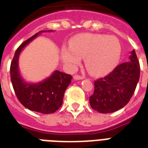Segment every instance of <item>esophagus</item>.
I'll return each mask as SVG.
<instances>
[{
  "mask_svg": "<svg viewBox=\"0 0 148 148\" xmlns=\"http://www.w3.org/2000/svg\"><path fill=\"white\" fill-rule=\"evenodd\" d=\"M84 77L82 76H80V75H74V80H82L83 79Z\"/></svg>",
  "mask_w": 148,
  "mask_h": 148,
  "instance_id": "esophagus-1",
  "label": "esophagus"
}]
</instances>
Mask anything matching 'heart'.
I'll use <instances>...</instances> for the list:
<instances>
[{
	"label": "heart",
	"mask_w": 148,
	"mask_h": 148,
	"mask_svg": "<svg viewBox=\"0 0 148 148\" xmlns=\"http://www.w3.org/2000/svg\"><path fill=\"white\" fill-rule=\"evenodd\" d=\"M121 47L113 36L85 34L76 36L71 41V48H63L61 58L63 63L74 68L82 59L88 71L100 76L112 71L120 60Z\"/></svg>",
	"instance_id": "b5f03b06"
}]
</instances>
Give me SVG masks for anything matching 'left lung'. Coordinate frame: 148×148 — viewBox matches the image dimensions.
I'll return each mask as SVG.
<instances>
[{
    "instance_id": "left-lung-1",
    "label": "left lung",
    "mask_w": 148,
    "mask_h": 148,
    "mask_svg": "<svg viewBox=\"0 0 148 148\" xmlns=\"http://www.w3.org/2000/svg\"><path fill=\"white\" fill-rule=\"evenodd\" d=\"M130 61L116 66L111 73L95 81L94 92L89 97L91 108L99 113L120 110L129 103L140 79V63L135 50Z\"/></svg>"
}]
</instances>
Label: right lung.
I'll return each mask as SVG.
<instances>
[{"mask_svg":"<svg viewBox=\"0 0 148 148\" xmlns=\"http://www.w3.org/2000/svg\"><path fill=\"white\" fill-rule=\"evenodd\" d=\"M53 30L39 31L24 41L15 52L11 63L10 74L13 88L17 98L25 108L42 114H52L59 109L63 103L66 89L71 84L72 76L55 71L49 77L36 83L27 82L22 77L18 68V58L27 45L41 33Z\"/></svg>","mask_w":148,"mask_h":148,"instance_id":"add662e5","label":"right lung"}]
</instances>
